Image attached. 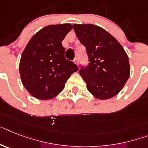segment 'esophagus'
I'll return each instance as SVG.
<instances>
[{
    "label": "esophagus",
    "mask_w": 148,
    "mask_h": 148,
    "mask_svg": "<svg viewBox=\"0 0 148 148\" xmlns=\"http://www.w3.org/2000/svg\"><path fill=\"white\" fill-rule=\"evenodd\" d=\"M73 62L76 64L77 66H78V64H79V60H78V58L77 57H75V59H74V60H73Z\"/></svg>",
    "instance_id": "1"
}]
</instances>
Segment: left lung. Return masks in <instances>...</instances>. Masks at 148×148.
<instances>
[{"label":"left lung","mask_w":148,"mask_h":148,"mask_svg":"<svg viewBox=\"0 0 148 148\" xmlns=\"http://www.w3.org/2000/svg\"><path fill=\"white\" fill-rule=\"evenodd\" d=\"M73 29L86 48L89 63L79 73L88 91L100 100L114 97L130 75L128 55L113 35L92 24H74Z\"/></svg>","instance_id":"obj_1"}]
</instances>
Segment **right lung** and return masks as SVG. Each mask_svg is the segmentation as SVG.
<instances>
[{
    "mask_svg": "<svg viewBox=\"0 0 148 148\" xmlns=\"http://www.w3.org/2000/svg\"><path fill=\"white\" fill-rule=\"evenodd\" d=\"M72 29L69 23L47 25L33 35L23 51L19 74L24 87L36 98L49 100L57 96L78 70L75 63L65 58L62 45Z\"/></svg>",
    "mask_w": 148,
    "mask_h": 148,
    "instance_id": "right-lung-1",
    "label": "right lung"
}]
</instances>
